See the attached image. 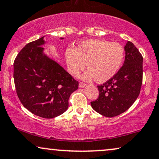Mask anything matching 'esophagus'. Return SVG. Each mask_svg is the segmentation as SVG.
Instances as JSON below:
<instances>
[{
  "instance_id": "esophagus-1",
  "label": "esophagus",
  "mask_w": 159,
  "mask_h": 159,
  "mask_svg": "<svg viewBox=\"0 0 159 159\" xmlns=\"http://www.w3.org/2000/svg\"><path fill=\"white\" fill-rule=\"evenodd\" d=\"M86 87L85 84H84V83H79V87H80V88H83V87Z\"/></svg>"
}]
</instances>
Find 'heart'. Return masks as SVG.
Segmentation results:
<instances>
[{
    "label": "heart",
    "mask_w": 159,
    "mask_h": 159,
    "mask_svg": "<svg viewBox=\"0 0 159 159\" xmlns=\"http://www.w3.org/2000/svg\"><path fill=\"white\" fill-rule=\"evenodd\" d=\"M123 46L107 40H88L79 43L74 50L68 49L65 54L70 74L78 76L87 64L88 72L83 75L85 81L95 79L103 84L118 73L124 59Z\"/></svg>",
    "instance_id": "1"
}]
</instances>
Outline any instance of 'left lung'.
Instances as JSON below:
<instances>
[{"label": "left lung", "mask_w": 159, "mask_h": 159, "mask_svg": "<svg viewBox=\"0 0 159 159\" xmlns=\"http://www.w3.org/2000/svg\"><path fill=\"white\" fill-rule=\"evenodd\" d=\"M125 60L118 73L98 86L99 96L91 102L93 110L106 117H114L127 110L140 93L143 78V57L135 45L127 41Z\"/></svg>", "instance_id": "obj_1"}]
</instances>
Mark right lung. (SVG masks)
<instances>
[{"instance_id": "add662e5", "label": "right lung", "mask_w": 159, "mask_h": 159, "mask_svg": "<svg viewBox=\"0 0 159 159\" xmlns=\"http://www.w3.org/2000/svg\"><path fill=\"white\" fill-rule=\"evenodd\" d=\"M63 39V38H61ZM43 37L30 42L14 61L15 86L19 100L35 116L53 118L68 109L78 82L56 61L43 54Z\"/></svg>"}]
</instances>
